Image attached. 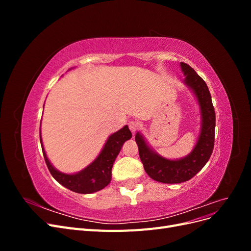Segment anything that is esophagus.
<instances>
[{"label":"esophagus","instance_id":"1","mask_svg":"<svg viewBox=\"0 0 251 251\" xmlns=\"http://www.w3.org/2000/svg\"><path fill=\"white\" fill-rule=\"evenodd\" d=\"M128 127H130L131 132H132L133 134H135V133H136V131L138 130L139 124H138V123H136V121H130V123H128Z\"/></svg>","mask_w":251,"mask_h":251}]
</instances>
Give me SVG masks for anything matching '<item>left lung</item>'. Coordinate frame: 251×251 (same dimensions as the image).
<instances>
[{"label": "left lung", "instance_id": "8db88e82", "mask_svg": "<svg viewBox=\"0 0 251 251\" xmlns=\"http://www.w3.org/2000/svg\"><path fill=\"white\" fill-rule=\"evenodd\" d=\"M180 66L185 75L184 83L197 97L201 112L200 135L194 150L184 158L170 160L150 148L139 132L135 136L144 171L151 179L169 184L192 179L206 164L215 146L216 114L207 85L191 66L185 63Z\"/></svg>", "mask_w": 251, "mask_h": 251}]
</instances>
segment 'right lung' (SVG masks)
<instances>
[{"instance_id":"right-lung-1","label":"right lung","mask_w":251,"mask_h":251,"mask_svg":"<svg viewBox=\"0 0 251 251\" xmlns=\"http://www.w3.org/2000/svg\"><path fill=\"white\" fill-rule=\"evenodd\" d=\"M131 131L128 130L127 126H125L119 131L113 133L110 136L107 142L104 143V147L102 148L100 154L86 169L75 174H65L57 171L49 161L46 151H45L43 147L40 128V140L43 155L52 177L66 188L78 194H92L100 191L110 183L113 163L115 161L124 143L126 140L131 139Z\"/></svg>"}]
</instances>
